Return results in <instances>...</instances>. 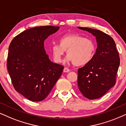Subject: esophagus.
Listing matches in <instances>:
<instances>
[{
  "instance_id": "obj_1",
  "label": "esophagus",
  "mask_w": 126,
  "mask_h": 126,
  "mask_svg": "<svg viewBox=\"0 0 126 126\" xmlns=\"http://www.w3.org/2000/svg\"><path fill=\"white\" fill-rule=\"evenodd\" d=\"M70 71V70L68 69V68L67 67H64V69H63V71H64V73H68V72H69Z\"/></svg>"
}]
</instances>
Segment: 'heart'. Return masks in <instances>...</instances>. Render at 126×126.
<instances>
[{
	"mask_svg": "<svg viewBox=\"0 0 126 126\" xmlns=\"http://www.w3.org/2000/svg\"><path fill=\"white\" fill-rule=\"evenodd\" d=\"M67 50V60L76 66H81L91 61L96 51L95 42L90 38L77 34H65L59 39V44L51 47V53L56 63H60Z\"/></svg>",
	"mask_w": 126,
	"mask_h": 126,
	"instance_id": "obj_1",
	"label": "heart"
}]
</instances>
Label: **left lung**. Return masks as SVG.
I'll use <instances>...</instances> for the list:
<instances>
[{"mask_svg":"<svg viewBox=\"0 0 126 126\" xmlns=\"http://www.w3.org/2000/svg\"><path fill=\"white\" fill-rule=\"evenodd\" d=\"M96 37L97 49L91 61L78 70V87L89 99L104 95L116 82L120 57L113 39L109 35L87 27H79Z\"/></svg>","mask_w":126,"mask_h":126,"instance_id":"obj_1","label":"left lung"}]
</instances>
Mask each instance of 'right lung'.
<instances>
[{
  "instance_id": "right-lung-1",
  "label": "right lung",
  "mask_w": 126,
  "mask_h": 126,
  "mask_svg": "<svg viewBox=\"0 0 126 126\" xmlns=\"http://www.w3.org/2000/svg\"><path fill=\"white\" fill-rule=\"evenodd\" d=\"M59 27H35L22 32L11 42L7 68L14 89L32 102L47 98L64 69L49 59L44 41Z\"/></svg>"
}]
</instances>
